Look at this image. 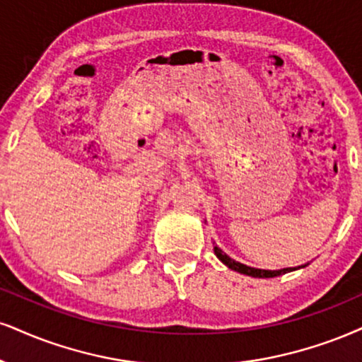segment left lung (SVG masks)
<instances>
[{
    "label": "left lung",
    "instance_id": "obj_1",
    "mask_svg": "<svg viewBox=\"0 0 362 362\" xmlns=\"http://www.w3.org/2000/svg\"><path fill=\"white\" fill-rule=\"evenodd\" d=\"M213 250H215V255L220 258V260L225 263L228 269L238 272V274H243V275H248V276H255V279H270V276H279V275L287 274V272H293L297 269H304V267H307V265H302V267H297V269L293 267V269H280V270L253 269V267H248V265H243V263H240V262H235L233 258H230L228 255H226V253L223 252L221 248L213 247Z\"/></svg>",
    "mask_w": 362,
    "mask_h": 362
}]
</instances>
